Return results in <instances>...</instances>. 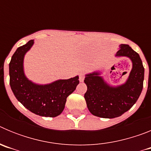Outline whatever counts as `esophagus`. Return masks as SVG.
<instances>
[{
  "instance_id": "1",
  "label": "esophagus",
  "mask_w": 151,
  "mask_h": 151,
  "mask_svg": "<svg viewBox=\"0 0 151 151\" xmlns=\"http://www.w3.org/2000/svg\"><path fill=\"white\" fill-rule=\"evenodd\" d=\"M79 81H80V82H82L84 81V74H83V73H81L79 74Z\"/></svg>"
}]
</instances>
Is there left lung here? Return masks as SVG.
<instances>
[{
	"instance_id": "8db88e82",
	"label": "left lung",
	"mask_w": 151,
	"mask_h": 151,
	"mask_svg": "<svg viewBox=\"0 0 151 151\" xmlns=\"http://www.w3.org/2000/svg\"><path fill=\"white\" fill-rule=\"evenodd\" d=\"M115 57H128L132 63L129 77L123 84L110 85L101 76V70L88 73L84 80L88 88L85 94L88 109L91 114L101 118L122 116L132 107L143 89L145 68L139 54L129 45H120Z\"/></svg>"
}]
</instances>
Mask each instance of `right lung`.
Instances as JSON below:
<instances>
[{
  "mask_svg": "<svg viewBox=\"0 0 151 151\" xmlns=\"http://www.w3.org/2000/svg\"><path fill=\"white\" fill-rule=\"evenodd\" d=\"M31 40L17 49L9 64L10 85L18 101L36 115L56 117L64 110L66 98L79 83L78 76L45 85L33 82L24 72V57L34 45Z\"/></svg>",
  "mask_w": 151,
  "mask_h": 151,
  "instance_id": "right-lung-1",
  "label": "right lung"
}]
</instances>
